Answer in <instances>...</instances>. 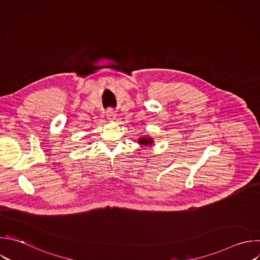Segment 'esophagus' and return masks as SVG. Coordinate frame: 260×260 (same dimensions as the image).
<instances>
[{
  "label": "esophagus",
  "mask_w": 260,
  "mask_h": 260,
  "mask_svg": "<svg viewBox=\"0 0 260 260\" xmlns=\"http://www.w3.org/2000/svg\"><path fill=\"white\" fill-rule=\"evenodd\" d=\"M107 118L109 119V120H115V118H116V112L115 111H113V110H109L108 112H107Z\"/></svg>",
  "instance_id": "obj_1"
}]
</instances>
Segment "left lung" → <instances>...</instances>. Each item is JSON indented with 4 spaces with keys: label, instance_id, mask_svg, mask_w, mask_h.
<instances>
[{
    "label": "left lung",
    "instance_id": "left-lung-1",
    "mask_svg": "<svg viewBox=\"0 0 260 260\" xmlns=\"http://www.w3.org/2000/svg\"><path fill=\"white\" fill-rule=\"evenodd\" d=\"M138 143H139L140 145L147 146V145H151V144L153 143V140H152L151 137H146V136H144V137L138 139Z\"/></svg>",
    "mask_w": 260,
    "mask_h": 260
}]
</instances>
